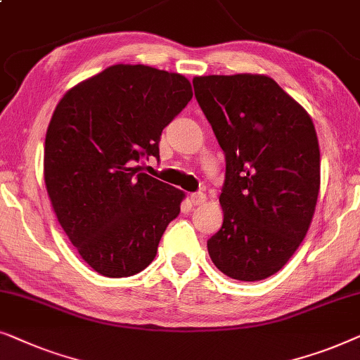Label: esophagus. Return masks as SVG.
<instances>
[{
    "instance_id": "1",
    "label": "esophagus",
    "mask_w": 360,
    "mask_h": 360,
    "mask_svg": "<svg viewBox=\"0 0 360 360\" xmlns=\"http://www.w3.org/2000/svg\"><path fill=\"white\" fill-rule=\"evenodd\" d=\"M190 200H191V203L193 205H203L205 201H206V195L203 193V191H196V193H191L190 195Z\"/></svg>"
}]
</instances>
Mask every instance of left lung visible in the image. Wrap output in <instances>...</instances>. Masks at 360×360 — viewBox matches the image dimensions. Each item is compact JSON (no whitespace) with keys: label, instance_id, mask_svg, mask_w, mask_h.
Listing matches in <instances>:
<instances>
[{"label":"left lung","instance_id":"8db88e82","mask_svg":"<svg viewBox=\"0 0 360 360\" xmlns=\"http://www.w3.org/2000/svg\"><path fill=\"white\" fill-rule=\"evenodd\" d=\"M224 152L223 226L208 239L224 275L257 282L278 272L307 236L319 193V146L308 112L270 77L193 80Z\"/></svg>","mask_w":360,"mask_h":360}]
</instances>
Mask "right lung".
<instances>
[{"mask_svg":"<svg viewBox=\"0 0 360 360\" xmlns=\"http://www.w3.org/2000/svg\"><path fill=\"white\" fill-rule=\"evenodd\" d=\"M193 96L184 75L112 65L78 83L53 111L44 179L57 219L98 274L131 277L157 254L184 191L139 172L160 159L162 131Z\"/></svg>","mask_w":360,"mask_h":360,"instance_id":"right-lung-1","label":"right lung"}]
</instances>
